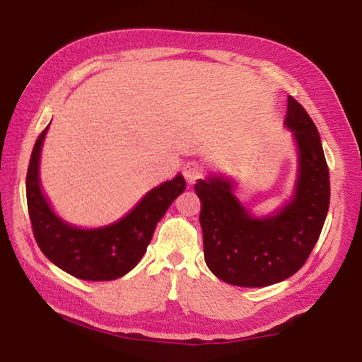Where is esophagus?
<instances>
[{
    "label": "esophagus",
    "instance_id": "esophagus-1",
    "mask_svg": "<svg viewBox=\"0 0 362 362\" xmlns=\"http://www.w3.org/2000/svg\"><path fill=\"white\" fill-rule=\"evenodd\" d=\"M202 173L204 169L197 161H187L185 165H183V175H185L188 183H194L197 179H201Z\"/></svg>",
    "mask_w": 362,
    "mask_h": 362
}]
</instances>
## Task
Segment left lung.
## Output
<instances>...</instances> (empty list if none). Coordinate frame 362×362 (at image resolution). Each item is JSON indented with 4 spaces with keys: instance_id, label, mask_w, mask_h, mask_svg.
<instances>
[{
    "instance_id": "left-lung-1",
    "label": "left lung",
    "mask_w": 362,
    "mask_h": 362,
    "mask_svg": "<svg viewBox=\"0 0 362 362\" xmlns=\"http://www.w3.org/2000/svg\"><path fill=\"white\" fill-rule=\"evenodd\" d=\"M286 124L300 148V175L292 202L265 219L251 218L229 180H199V221L205 264L232 286L267 287L295 274L313 252L329 209V169L308 111L290 95Z\"/></svg>"
}]
</instances>
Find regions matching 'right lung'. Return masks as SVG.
<instances>
[{"label":"right lung","mask_w":362,"mask_h":362,"mask_svg":"<svg viewBox=\"0 0 362 362\" xmlns=\"http://www.w3.org/2000/svg\"><path fill=\"white\" fill-rule=\"evenodd\" d=\"M47 129L35 141L26 173L28 214L35 242L48 260L78 279H117L144 256L157 223L175 197L185 191L187 182L179 174L161 183L119 223L94 230L72 228L53 214L40 191L39 157Z\"/></svg>","instance_id":"obj_1"}]
</instances>
